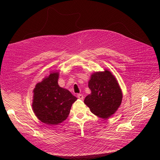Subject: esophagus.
I'll return each mask as SVG.
<instances>
[{
    "label": "esophagus",
    "instance_id": "esophagus-1",
    "mask_svg": "<svg viewBox=\"0 0 160 160\" xmlns=\"http://www.w3.org/2000/svg\"><path fill=\"white\" fill-rule=\"evenodd\" d=\"M77 98H78V99H81V100H83V98H84V97H83V95L78 94V95H77Z\"/></svg>",
    "mask_w": 160,
    "mask_h": 160
}]
</instances>
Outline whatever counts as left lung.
Instances as JSON below:
<instances>
[{
    "mask_svg": "<svg viewBox=\"0 0 160 160\" xmlns=\"http://www.w3.org/2000/svg\"><path fill=\"white\" fill-rule=\"evenodd\" d=\"M91 93L85 104L98 117L108 119L113 115L122 103L123 94L115 77L108 69L95 72L88 82Z\"/></svg>",
    "mask_w": 160,
    "mask_h": 160,
    "instance_id": "8db88e82",
    "label": "left lung"
}]
</instances>
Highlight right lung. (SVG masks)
Masks as SVG:
<instances>
[{"instance_id": "1", "label": "right lung", "mask_w": 160, "mask_h": 160, "mask_svg": "<svg viewBox=\"0 0 160 160\" xmlns=\"http://www.w3.org/2000/svg\"><path fill=\"white\" fill-rule=\"evenodd\" d=\"M59 72L51 71L33 89V112L41 122L51 125L64 122L77 99L69 91L59 85Z\"/></svg>"}]
</instances>
